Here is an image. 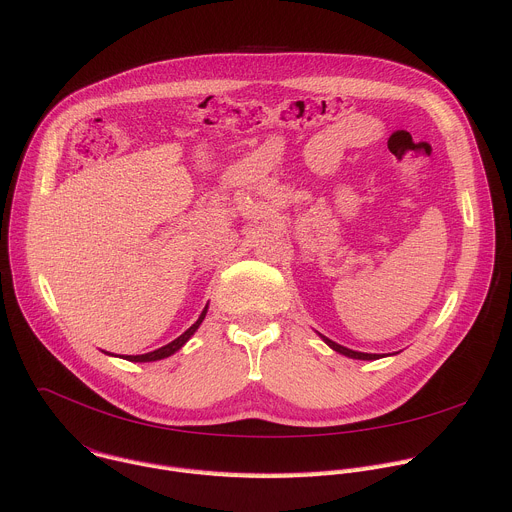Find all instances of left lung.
<instances>
[{"label": "left lung", "mask_w": 512, "mask_h": 512, "mask_svg": "<svg viewBox=\"0 0 512 512\" xmlns=\"http://www.w3.org/2000/svg\"><path fill=\"white\" fill-rule=\"evenodd\" d=\"M322 341L327 343L331 349H335L337 353L347 355V357H353V359H380V355H376V353H359V351L347 349V347H343V345H339V343H335V341H331V339H327V337H322Z\"/></svg>", "instance_id": "8db88e82"}]
</instances>
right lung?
I'll return each mask as SVG.
<instances>
[{
  "instance_id": "obj_1",
  "label": "right lung",
  "mask_w": 512,
  "mask_h": 512,
  "mask_svg": "<svg viewBox=\"0 0 512 512\" xmlns=\"http://www.w3.org/2000/svg\"><path fill=\"white\" fill-rule=\"evenodd\" d=\"M208 308V306H206ZM206 308L202 310V314H200V318L192 324V327L185 331L183 335H179L175 341H171L169 345H165V347H161V349H157V351H151V353H145V355H126L124 359H128V361H157V359H163V357H169V355H173L175 351H179L183 345H185V341H188L196 331H198V327L202 324V320H204V316H206Z\"/></svg>"
}]
</instances>
